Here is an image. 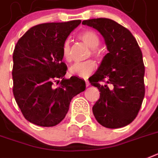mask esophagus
Here are the masks:
<instances>
[{"label":"esophagus","instance_id":"obj_1","mask_svg":"<svg viewBox=\"0 0 158 158\" xmlns=\"http://www.w3.org/2000/svg\"><path fill=\"white\" fill-rule=\"evenodd\" d=\"M85 85H86V86H89V81L86 80V79H85Z\"/></svg>","mask_w":158,"mask_h":158}]
</instances>
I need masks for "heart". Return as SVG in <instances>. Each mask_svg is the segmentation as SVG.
<instances>
[{"label": "heart", "instance_id": "1", "mask_svg": "<svg viewBox=\"0 0 158 158\" xmlns=\"http://www.w3.org/2000/svg\"><path fill=\"white\" fill-rule=\"evenodd\" d=\"M80 40L84 42L87 46L91 48V56L96 59H99L101 53L97 49L99 46L100 39L98 35L94 31L90 30H86L79 34ZM62 56L68 63H70L73 60V52H72L71 43L69 39L64 41L62 44ZM95 69V64L93 60H86L81 63H76L70 68V73L73 75H76L80 77H87Z\"/></svg>", "mask_w": 158, "mask_h": 158}]
</instances>
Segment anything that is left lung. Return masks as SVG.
I'll use <instances>...</instances> for the list:
<instances>
[{
	"label": "left lung",
	"instance_id": "1",
	"mask_svg": "<svg viewBox=\"0 0 158 158\" xmlns=\"http://www.w3.org/2000/svg\"><path fill=\"white\" fill-rule=\"evenodd\" d=\"M82 24L99 31L109 52L89 78L100 92L93 106L94 115L107 128L124 127L137 116L145 93L141 50L131 32L111 19L94 18Z\"/></svg>",
	"mask_w": 158,
	"mask_h": 158
}]
</instances>
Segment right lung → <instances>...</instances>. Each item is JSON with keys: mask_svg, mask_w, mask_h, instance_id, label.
Masks as SVG:
<instances>
[{"mask_svg": "<svg viewBox=\"0 0 158 158\" xmlns=\"http://www.w3.org/2000/svg\"><path fill=\"white\" fill-rule=\"evenodd\" d=\"M81 22L37 25L17 43L13 54V93L23 116L34 124L53 127L60 123L72 98L85 89L81 78L64 77L67 66L62 61V44ZM59 82L60 85L55 87Z\"/></svg>", "mask_w": 158, "mask_h": 158, "instance_id": "add662e5", "label": "right lung"}]
</instances>
